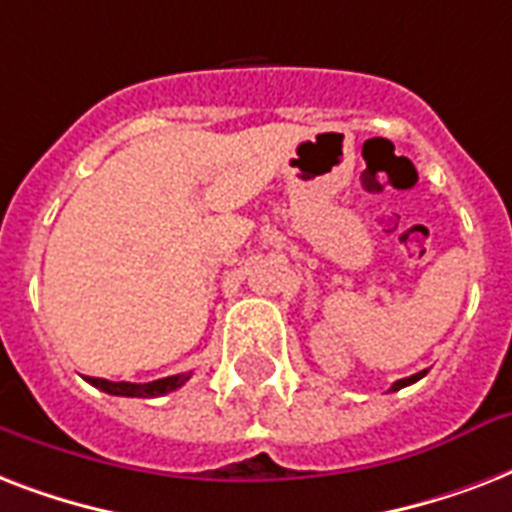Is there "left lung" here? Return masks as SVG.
<instances>
[{"label":"left lung","instance_id":"obj_1","mask_svg":"<svg viewBox=\"0 0 512 512\" xmlns=\"http://www.w3.org/2000/svg\"><path fill=\"white\" fill-rule=\"evenodd\" d=\"M425 374H428V369H425V372H417V374H412V377H404V380L393 382V388H390V390H401V388H406V385H412V382L422 380V377H425Z\"/></svg>","mask_w":512,"mask_h":512}]
</instances>
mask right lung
Here are the masks:
<instances>
[{
  "label": "right lung",
  "instance_id": "obj_1",
  "mask_svg": "<svg viewBox=\"0 0 512 512\" xmlns=\"http://www.w3.org/2000/svg\"><path fill=\"white\" fill-rule=\"evenodd\" d=\"M188 377H191V374H172V377H162V380H154V382H111V380H100V377H87V382L103 390V393H111V396L154 398V396H164V393L177 390L180 385L188 382Z\"/></svg>",
  "mask_w": 512,
  "mask_h": 512
}]
</instances>
